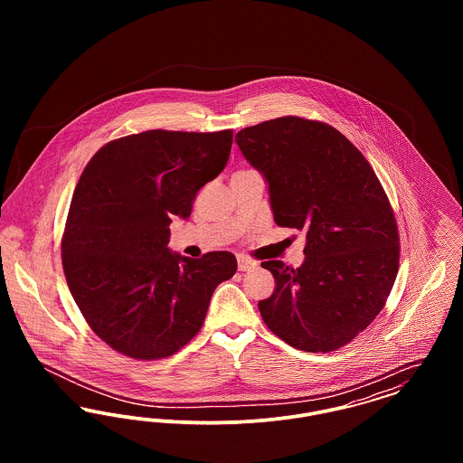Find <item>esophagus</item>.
Returning a JSON list of instances; mask_svg holds the SVG:
<instances>
[{
    "mask_svg": "<svg viewBox=\"0 0 463 463\" xmlns=\"http://www.w3.org/2000/svg\"><path fill=\"white\" fill-rule=\"evenodd\" d=\"M259 265L257 260H251V259H248V257H238V269L242 270V272H246V270H251V269H255Z\"/></svg>",
    "mask_w": 463,
    "mask_h": 463,
    "instance_id": "34e87169",
    "label": "esophagus"
}]
</instances>
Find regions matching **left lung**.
<instances>
[{"label": "left lung", "instance_id": "left-lung-1", "mask_svg": "<svg viewBox=\"0 0 463 463\" xmlns=\"http://www.w3.org/2000/svg\"><path fill=\"white\" fill-rule=\"evenodd\" d=\"M269 184L279 227L306 232L297 269L267 260L274 293L259 302L267 328L288 345L331 353L366 330L396 281L399 232L368 159L326 123L269 119L236 135Z\"/></svg>", "mask_w": 463, "mask_h": 463}]
</instances>
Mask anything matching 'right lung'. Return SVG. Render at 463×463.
Returning a JSON list of instances; mask_svg holds the SVG:
<instances>
[{
	"label": "right lung",
	"mask_w": 463,
	"mask_h": 463,
	"mask_svg": "<svg viewBox=\"0 0 463 463\" xmlns=\"http://www.w3.org/2000/svg\"><path fill=\"white\" fill-rule=\"evenodd\" d=\"M232 130L147 132L110 140L78 180L62 236L67 287L110 349L153 361L201 330L212 295L236 274L231 251L172 253L170 223L227 165Z\"/></svg>",
	"instance_id": "obj_1"
}]
</instances>
